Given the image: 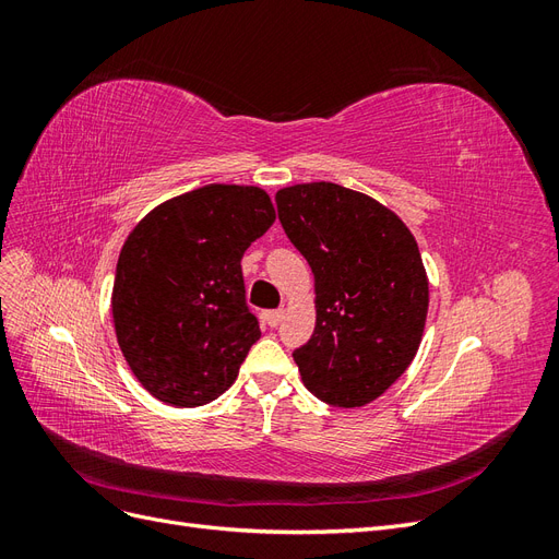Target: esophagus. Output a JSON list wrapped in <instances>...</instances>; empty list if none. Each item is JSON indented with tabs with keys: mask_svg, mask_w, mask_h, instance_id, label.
Returning a JSON list of instances; mask_svg holds the SVG:
<instances>
[{
	"mask_svg": "<svg viewBox=\"0 0 559 559\" xmlns=\"http://www.w3.org/2000/svg\"><path fill=\"white\" fill-rule=\"evenodd\" d=\"M282 317H284V310H265L263 312V321L267 326H277L280 321H282Z\"/></svg>",
	"mask_w": 559,
	"mask_h": 559,
	"instance_id": "esophagus-1",
	"label": "esophagus"
}]
</instances>
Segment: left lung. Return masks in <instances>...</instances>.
<instances>
[{
    "instance_id": "left-lung-1",
    "label": "left lung",
    "mask_w": 559,
    "mask_h": 559,
    "mask_svg": "<svg viewBox=\"0 0 559 559\" xmlns=\"http://www.w3.org/2000/svg\"><path fill=\"white\" fill-rule=\"evenodd\" d=\"M275 202L314 275L317 326L294 349L302 384L359 408L405 373L421 343L429 282L417 242L392 210L331 181L289 186Z\"/></svg>"
}]
</instances>
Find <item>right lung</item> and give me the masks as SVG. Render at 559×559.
Segmentation results:
<instances>
[{
    "instance_id": "1",
    "label": "right lung",
    "mask_w": 559,
    "mask_h": 559,
    "mask_svg": "<svg viewBox=\"0 0 559 559\" xmlns=\"http://www.w3.org/2000/svg\"><path fill=\"white\" fill-rule=\"evenodd\" d=\"M273 222L257 186L210 183L163 202L128 235L111 314L118 347L151 396L195 408L238 378L261 337L240 261Z\"/></svg>"
}]
</instances>
